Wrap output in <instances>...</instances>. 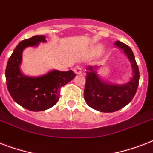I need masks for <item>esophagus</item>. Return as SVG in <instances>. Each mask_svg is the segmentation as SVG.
<instances>
[{
  "label": "esophagus",
  "instance_id": "esophagus-1",
  "mask_svg": "<svg viewBox=\"0 0 153 153\" xmlns=\"http://www.w3.org/2000/svg\"><path fill=\"white\" fill-rule=\"evenodd\" d=\"M74 73H76L78 74H80L82 73V68L81 67H79V66H77L74 68Z\"/></svg>",
  "mask_w": 153,
  "mask_h": 153
}]
</instances>
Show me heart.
I'll return each mask as SVG.
<instances>
[{"label": "heart", "mask_w": 153, "mask_h": 153, "mask_svg": "<svg viewBox=\"0 0 153 153\" xmlns=\"http://www.w3.org/2000/svg\"><path fill=\"white\" fill-rule=\"evenodd\" d=\"M102 46L101 45H98V46H96L94 48V53H97L98 52V51H100L101 50H102Z\"/></svg>", "instance_id": "b5f03b06"}]
</instances>
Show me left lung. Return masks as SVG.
Here are the masks:
<instances>
[{"mask_svg": "<svg viewBox=\"0 0 153 153\" xmlns=\"http://www.w3.org/2000/svg\"><path fill=\"white\" fill-rule=\"evenodd\" d=\"M115 46L122 49L130 61L133 78L128 82L123 85L107 83L97 74L98 66L86 67L84 98L90 107L103 113L117 111L128 105L135 96L139 85L140 74L133 51L122 42L116 41Z\"/></svg>", "mask_w": 153, "mask_h": 153, "instance_id": "8db88e82", "label": "left lung"}]
</instances>
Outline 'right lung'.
Listing matches in <instances>:
<instances>
[{"label":"right lung","instance_id":"add662e5","mask_svg":"<svg viewBox=\"0 0 153 153\" xmlns=\"http://www.w3.org/2000/svg\"><path fill=\"white\" fill-rule=\"evenodd\" d=\"M46 42L44 36H34L19 43L8 59L5 70L7 88L17 104L31 111H44L54 106L59 99L60 88L71 81L76 74L71 70H53L39 77L26 76L20 71L22 53L27 47Z\"/></svg>","mask_w":153,"mask_h":153}]
</instances>
